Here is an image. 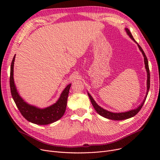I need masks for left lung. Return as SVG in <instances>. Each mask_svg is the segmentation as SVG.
Here are the masks:
<instances>
[{"mask_svg":"<svg viewBox=\"0 0 160 160\" xmlns=\"http://www.w3.org/2000/svg\"><path fill=\"white\" fill-rule=\"evenodd\" d=\"M125 30H126V31H127L128 35L134 41H135L136 43H137V42L136 41V40L133 39L130 31L128 28H125ZM137 44H138V45L139 47V48L140 49V50L141 51L142 55H143V56H144L145 67H146V69H147V95L145 97V98L144 99V101L142 102V103L138 108H136V110H131V111H129V112H124V113H112V112H108V111H107L106 110H104L103 108H100L98 105H97V104L95 102V100H93V98H92V97L90 95L89 93H88V96H89V97L90 98L91 104H92V105L93 106L94 108L95 109L96 112L100 115H101V116L105 117V118H107V119H112V120H115V121H119V120H124V119H129V118H130V117H132L133 116H135L141 110V109L142 108V106H143V104L145 103V100L147 98V96L148 95V92L149 89H150V71H149V67H148V63L147 58L144 51H143V50H142V48L141 47V46L139 45H138V43H137Z\"/></svg>","mask_w":160,"mask_h":160,"instance_id":"1","label":"left lung"}]
</instances>
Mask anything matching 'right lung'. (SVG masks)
<instances>
[{
  "label": "right lung",
  "mask_w": 160,
  "mask_h": 160,
  "mask_svg": "<svg viewBox=\"0 0 160 160\" xmlns=\"http://www.w3.org/2000/svg\"><path fill=\"white\" fill-rule=\"evenodd\" d=\"M15 55L11 63L10 86L12 96L21 115L29 122L36 124L45 125L56 122L63 115L67 106V98L71 84H69L63 91L56 103L45 109H39L25 102L17 91L13 81V65Z\"/></svg>",
  "instance_id": "obj_1"
}]
</instances>
